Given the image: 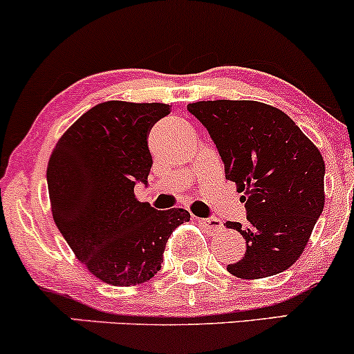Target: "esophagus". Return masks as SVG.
Returning <instances> with one entry per match:
<instances>
[{"label":"esophagus","mask_w":354,"mask_h":354,"mask_svg":"<svg viewBox=\"0 0 354 354\" xmlns=\"http://www.w3.org/2000/svg\"><path fill=\"white\" fill-rule=\"evenodd\" d=\"M198 223H200L205 230L211 231V233H216V231L223 228V221L218 218H203V219H198Z\"/></svg>","instance_id":"34e87169"}]
</instances>
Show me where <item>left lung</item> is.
<instances>
[{
	"label": "left lung",
	"instance_id": "8db88e82",
	"mask_svg": "<svg viewBox=\"0 0 354 354\" xmlns=\"http://www.w3.org/2000/svg\"><path fill=\"white\" fill-rule=\"evenodd\" d=\"M188 111L208 129L236 183L246 226L228 221L246 241L231 274L258 279L283 273L301 256L324 208V161L281 109L258 101H198Z\"/></svg>",
	"mask_w": 354,
	"mask_h": 354
}]
</instances>
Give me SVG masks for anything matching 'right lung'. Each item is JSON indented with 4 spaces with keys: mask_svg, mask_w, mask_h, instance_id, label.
Returning a JSON list of instances; mask_svg holds the SVG:
<instances>
[{
    "mask_svg": "<svg viewBox=\"0 0 354 354\" xmlns=\"http://www.w3.org/2000/svg\"><path fill=\"white\" fill-rule=\"evenodd\" d=\"M169 104L106 101L59 138L48 163L56 226L76 258L101 281L135 286L161 270L166 241L189 221L181 208L154 209L135 196L148 185V135Z\"/></svg>",
    "mask_w": 354,
    "mask_h": 354,
    "instance_id": "right-lung-1",
    "label": "right lung"
}]
</instances>
